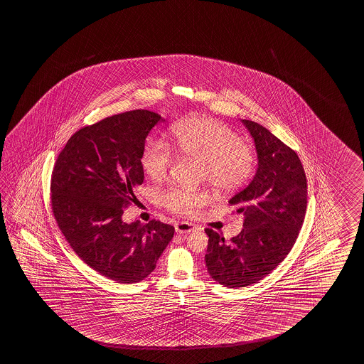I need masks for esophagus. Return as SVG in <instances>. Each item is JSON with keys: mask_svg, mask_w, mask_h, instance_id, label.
Returning <instances> with one entry per match:
<instances>
[{"mask_svg": "<svg viewBox=\"0 0 364 364\" xmlns=\"http://www.w3.org/2000/svg\"><path fill=\"white\" fill-rule=\"evenodd\" d=\"M175 230L178 234L192 233L196 230V225L188 221H180L178 224H175Z\"/></svg>", "mask_w": 364, "mask_h": 364, "instance_id": "obj_1", "label": "esophagus"}]
</instances>
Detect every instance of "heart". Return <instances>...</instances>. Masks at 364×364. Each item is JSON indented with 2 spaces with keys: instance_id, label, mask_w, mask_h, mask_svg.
Listing matches in <instances>:
<instances>
[{
  "instance_id": "b5f03b06",
  "label": "heart",
  "mask_w": 364,
  "mask_h": 364,
  "mask_svg": "<svg viewBox=\"0 0 364 364\" xmlns=\"http://www.w3.org/2000/svg\"><path fill=\"white\" fill-rule=\"evenodd\" d=\"M172 140L178 153L199 164V178L215 192L228 194L245 186L255 171L256 158L250 146L228 126L203 116L186 117L172 124ZM173 162L170 145L148 139L140 157L145 173L154 181L165 178ZM208 202L206 192L171 186L162 194L166 208L178 215L193 216Z\"/></svg>"
}]
</instances>
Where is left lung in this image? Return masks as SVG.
<instances>
[{
  "label": "left lung",
  "mask_w": 364,
  "mask_h": 364,
  "mask_svg": "<svg viewBox=\"0 0 364 364\" xmlns=\"http://www.w3.org/2000/svg\"><path fill=\"white\" fill-rule=\"evenodd\" d=\"M254 139L257 171L229 200L243 213V229L225 240L207 228V270L229 288L246 287L270 274L294 247L306 213L308 183L295 151L254 121L242 119Z\"/></svg>",
  "instance_id": "1"
}]
</instances>
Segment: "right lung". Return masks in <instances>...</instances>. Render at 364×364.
<instances>
[{"mask_svg": "<svg viewBox=\"0 0 364 364\" xmlns=\"http://www.w3.org/2000/svg\"><path fill=\"white\" fill-rule=\"evenodd\" d=\"M164 121L136 109L107 117L75 132L51 175V208L77 256L99 274L119 283L143 281L157 265L175 229L158 220H122L144 181L140 164L145 139Z\"/></svg>", "mask_w": 364, "mask_h": 364, "instance_id": "1", "label": "right lung"}]
</instances>
